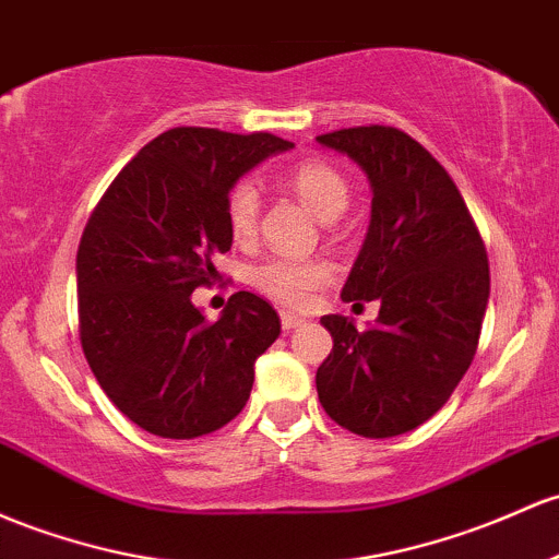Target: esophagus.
Segmentation results:
<instances>
[{"instance_id": "34e87169", "label": "esophagus", "mask_w": 559, "mask_h": 559, "mask_svg": "<svg viewBox=\"0 0 559 559\" xmlns=\"http://www.w3.org/2000/svg\"><path fill=\"white\" fill-rule=\"evenodd\" d=\"M305 323H308V318L305 316H297V312H289V310L281 312V326H284V331H294L305 326Z\"/></svg>"}]
</instances>
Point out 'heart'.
I'll return each instance as SVG.
<instances>
[{
	"instance_id": "1",
	"label": "heart",
	"mask_w": 559,
	"mask_h": 559,
	"mask_svg": "<svg viewBox=\"0 0 559 559\" xmlns=\"http://www.w3.org/2000/svg\"><path fill=\"white\" fill-rule=\"evenodd\" d=\"M286 186L299 195L308 210L321 223H334L347 210L349 186L326 162H302L286 175ZM257 219H260V193L254 182L243 180L228 195V228L238 243L254 238ZM331 275V265L323 260H299V257H267L249 270V281L275 302L302 308L310 302L318 286H323Z\"/></svg>"
}]
</instances>
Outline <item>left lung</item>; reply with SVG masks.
<instances>
[{
	"instance_id": "8db88e82",
	"label": "left lung",
	"mask_w": 559,
	"mask_h": 559,
	"mask_svg": "<svg viewBox=\"0 0 559 559\" xmlns=\"http://www.w3.org/2000/svg\"><path fill=\"white\" fill-rule=\"evenodd\" d=\"M316 143L369 180V230L342 299L379 302L364 331L353 318H321L334 347L316 373L318 397L349 432L395 438L438 414L475 358L490 294L486 247L449 171L406 132L353 127Z\"/></svg>"
}]
</instances>
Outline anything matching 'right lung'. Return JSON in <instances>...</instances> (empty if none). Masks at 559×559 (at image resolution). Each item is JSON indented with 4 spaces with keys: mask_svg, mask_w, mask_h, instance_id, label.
Wrapping results in <instances>:
<instances>
[{
    "mask_svg": "<svg viewBox=\"0 0 559 559\" xmlns=\"http://www.w3.org/2000/svg\"><path fill=\"white\" fill-rule=\"evenodd\" d=\"M289 148L267 132L175 127L140 148L92 212L76 254L82 349L110 403L151 435L199 438L247 406L278 312L238 292L210 323L190 294L233 243V186Z\"/></svg>",
    "mask_w": 559,
    "mask_h": 559,
    "instance_id": "right-lung-1",
    "label": "right lung"
}]
</instances>
